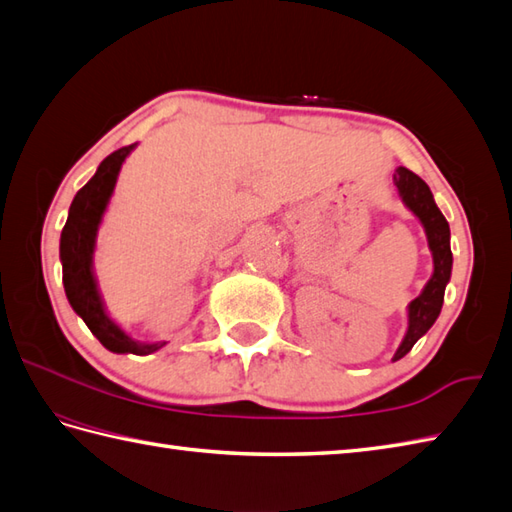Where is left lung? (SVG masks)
Segmentation results:
<instances>
[{
  "label": "left lung",
  "instance_id": "1",
  "mask_svg": "<svg viewBox=\"0 0 512 512\" xmlns=\"http://www.w3.org/2000/svg\"><path fill=\"white\" fill-rule=\"evenodd\" d=\"M394 182L400 200L405 202L407 209L418 217L424 233H427L429 250L433 257V275L424 284L420 295L409 303L407 308V332L405 339L398 345L394 354V361L402 358L411 352V347L416 345L420 336L429 332V328L436 319L440 317L442 301H444V288H447L451 279V268H453V255H451V231L449 222L444 220L442 211L438 209L436 200H433V193L427 187V182L418 178L416 173L398 167L394 173Z\"/></svg>",
  "mask_w": 512,
  "mask_h": 512
}]
</instances>
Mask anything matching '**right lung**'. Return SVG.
<instances>
[{
  "label": "right lung",
  "instance_id": "1",
  "mask_svg": "<svg viewBox=\"0 0 512 512\" xmlns=\"http://www.w3.org/2000/svg\"><path fill=\"white\" fill-rule=\"evenodd\" d=\"M136 149L134 145L121 147L114 154L107 156L92 180L74 195L70 204L68 222L61 231L59 257L63 266V288L72 310L88 325L90 332L103 343V347L114 354H138L147 356L158 352L165 341L143 343L129 336L121 325L114 323L105 310L103 297L99 292L94 275V250L96 235L107 211V204L116 187L118 173L125 158Z\"/></svg>",
  "mask_w": 512,
  "mask_h": 512
}]
</instances>
